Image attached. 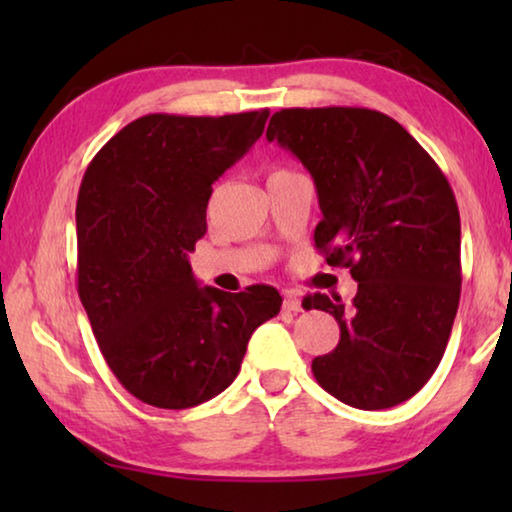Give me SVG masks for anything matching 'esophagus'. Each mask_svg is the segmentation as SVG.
<instances>
[{
    "instance_id": "obj_1",
    "label": "esophagus",
    "mask_w": 512,
    "mask_h": 512,
    "mask_svg": "<svg viewBox=\"0 0 512 512\" xmlns=\"http://www.w3.org/2000/svg\"><path fill=\"white\" fill-rule=\"evenodd\" d=\"M284 309L293 311V314H298V311H305V305H302V300L298 296L287 293V296H284Z\"/></svg>"
}]
</instances>
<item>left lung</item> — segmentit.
<instances>
[{
    "label": "left lung",
    "mask_w": 512,
    "mask_h": 512,
    "mask_svg": "<svg viewBox=\"0 0 512 512\" xmlns=\"http://www.w3.org/2000/svg\"><path fill=\"white\" fill-rule=\"evenodd\" d=\"M268 142L311 173L323 219L314 241L359 282L352 305L314 293L341 341L311 361L329 395L379 411L409 400L443 359L461 298V216L431 155L384 112L284 108Z\"/></svg>",
    "instance_id": "obj_1"
}]
</instances>
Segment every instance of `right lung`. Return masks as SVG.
I'll list each match as a JSON object with an SVG mask.
<instances>
[{
	"mask_svg": "<svg viewBox=\"0 0 512 512\" xmlns=\"http://www.w3.org/2000/svg\"><path fill=\"white\" fill-rule=\"evenodd\" d=\"M268 110L146 115L94 155L76 201L79 296L103 359L128 393L189 409L223 393L250 336L280 314L277 289L198 287L189 253L212 185L264 133Z\"/></svg>",
	"mask_w": 512,
	"mask_h": 512,
	"instance_id": "right-lung-1",
	"label": "right lung"
}]
</instances>
